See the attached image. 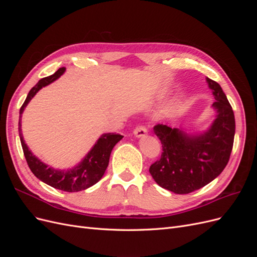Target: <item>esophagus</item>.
Returning a JSON list of instances; mask_svg holds the SVG:
<instances>
[{
    "mask_svg": "<svg viewBox=\"0 0 257 257\" xmlns=\"http://www.w3.org/2000/svg\"><path fill=\"white\" fill-rule=\"evenodd\" d=\"M147 133H148L147 128H146L145 126H143V125H139V126H137V127L134 130V135H135V137H137V138L145 137V136L147 135Z\"/></svg>",
    "mask_w": 257,
    "mask_h": 257,
    "instance_id": "1",
    "label": "esophagus"
}]
</instances>
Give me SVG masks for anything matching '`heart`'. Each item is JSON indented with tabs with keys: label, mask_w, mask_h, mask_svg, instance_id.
I'll return each mask as SVG.
<instances>
[{
	"label": "heart",
	"mask_w": 257,
	"mask_h": 257,
	"mask_svg": "<svg viewBox=\"0 0 257 257\" xmlns=\"http://www.w3.org/2000/svg\"><path fill=\"white\" fill-rule=\"evenodd\" d=\"M175 111H177V106H173L172 108H170V112H175Z\"/></svg>",
	"instance_id": "obj_1"
}]
</instances>
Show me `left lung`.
<instances>
[{
	"instance_id": "8db88e82",
	"label": "left lung",
	"mask_w": 257,
	"mask_h": 257,
	"mask_svg": "<svg viewBox=\"0 0 257 257\" xmlns=\"http://www.w3.org/2000/svg\"><path fill=\"white\" fill-rule=\"evenodd\" d=\"M215 102L214 119L206 131L188 133L183 127L154 126L162 143L161 159L149 172L161 188L188 194L207 185L227 165L235 137V115L221 85L206 78Z\"/></svg>"
}]
</instances>
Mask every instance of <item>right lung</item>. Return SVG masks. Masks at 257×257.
I'll return each instance as SVG.
<instances>
[{
  "label": "right lung",
  "mask_w": 257,
  "mask_h": 257,
  "mask_svg": "<svg viewBox=\"0 0 257 257\" xmlns=\"http://www.w3.org/2000/svg\"><path fill=\"white\" fill-rule=\"evenodd\" d=\"M65 71V67L59 68L53 75L41 79L30 90L25 103L20 108L18 130L23 153H25L31 172L34 174V176L54 189L65 192H79L94 185L102 179L108 164H109L110 153L113 147L121 141L123 136L115 133L102 134L94 146L91 148V150L85 154V157L76 166L69 169H56L45 164L31 152L21 133V116L30 100L41 89L59 79Z\"/></svg>",
  "instance_id": "obj_1"
}]
</instances>
